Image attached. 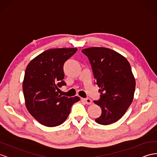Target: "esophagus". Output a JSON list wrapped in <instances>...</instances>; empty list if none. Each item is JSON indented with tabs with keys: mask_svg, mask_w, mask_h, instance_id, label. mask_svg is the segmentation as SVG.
I'll list each match as a JSON object with an SVG mask.
<instances>
[{
	"mask_svg": "<svg viewBox=\"0 0 157 157\" xmlns=\"http://www.w3.org/2000/svg\"><path fill=\"white\" fill-rule=\"evenodd\" d=\"M82 100H83V101H84V102H85V104H91L92 102V100L90 99V98H82Z\"/></svg>",
	"mask_w": 157,
	"mask_h": 157,
	"instance_id": "1",
	"label": "esophagus"
}]
</instances>
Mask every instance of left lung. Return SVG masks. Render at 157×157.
Returning a JSON list of instances; mask_svg holds the SVG:
<instances>
[{"label":"left lung","mask_w":157,"mask_h":157,"mask_svg":"<svg viewBox=\"0 0 157 157\" xmlns=\"http://www.w3.org/2000/svg\"><path fill=\"white\" fill-rule=\"evenodd\" d=\"M82 52L88 57L99 86L100 99L94 102L101 109L96 122L109 125L124 115L133 100L135 80L128 61L108 48H90Z\"/></svg>","instance_id":"left-lung-1"}]
</instances>
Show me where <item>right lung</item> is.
<instances>
[{
    "label": "right lung",
    "instance_id": "obj_1",
    "mask_svg": "<svg viewBox=\"0 0 157 157\" xmlns=\"http://www.w3.org/2000/svg\"><path fill=\"white\" fill-rule=\"evenodd\" d=\"M77 48L52 49L45 51L29 63L23 81L26 106L29 113L47 127L62 124L69 116L78 96H61L57 91L66 85L63 65L77 52Z\"/></svg>",
    "mask_w": 157,
    "mask_h": 157
}]
</instances>
